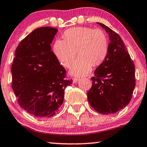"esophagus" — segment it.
<instances>
[{
    "label": "esophagus",
    "instance_id": "1",
    "mask_svg": "<svg viewBox=\"0 0 147 147\" xmlns=\"http://www.w3.org/2000/svg\"><path fill=\"white\" fill-rule=\"evenodd\" d=\"M72 80H73L74 83H76V82H78V81H79V79H78V78H74L73 79H72Z\"/></svg>",
    "mask_w": 147,
    "mask_h": 147
}]
</instances>
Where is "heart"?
<instances>
[{"label": "heart", "mask_w": 147, "mask_h": 147, "mask_svg": "<svg viewBox=\"0 0 147 147\" xmlns=\"http://www.w3.org/2000/svg\"><path fill=\"white\" fill-rule=\"evenodd\" d=\"M63 40H56L53 52L64 67L69 68L78 58L71 70L78 76L88 75L92 66L101 64L108 52V39L101 29L90 27H74L64 32Z\"/></svg>", "instance_id": "b5f03b06"}]
</instances>
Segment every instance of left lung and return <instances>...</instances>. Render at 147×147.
<instances>
[{"label": "left lung", "instance_id": "8db88e82", "mask_svg": "<svg viewBox=\"0 0 147 147\" xmlns=\"http://www.w3.org/2000/svg\"><path fill=\"white\" fill-rule=\"evenodd\" d=\"M109 35L108 52L94 71L87 93L90 106L102 114L116 113L129 104L135 87V67L119 35L98 23Z\"/></svg>", "mask_w": 147, "mask_h": 147}]
</instances>
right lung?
<instances>
[{
	"label": "right lung",
	"instance_id": "add662e5",
	"mask_svg": "<svg viewBox=\"0 0 147 147\" xmlns=\"http://www.w3.org/2000/svg\"><path fill=\"white\" fill-rule=\"evenodd\" d=\"M58 30L37 28L20 42L12 65L13 92L22 108L37 118L55 115L62 105L65 88L72 84L51 51Z\"/></svg>",
	"mask_w": 147,
	"mask_h": 147
}]
</instances>
